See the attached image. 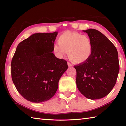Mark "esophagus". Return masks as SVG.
I'll use <instances>...</instances> for the list:
<instances>
[{
    "instance_id": "1",
    "label": "esophagus",
    "mask_w": 126,
    "mask_h": 126,
    "mask_svg": "<svg viewBox=\"0 0 126 126\" xmlns=\"http://www.w3.org/2000/svg\"><path fill=\"white\" fill-rule=\"evenodd\" d=\"M67 64L68 65V67H72V64L71 63H70L69 62H67Z\"/></svg>"
}]
</instances>
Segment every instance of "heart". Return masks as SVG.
<instances>
[{"label": "heart", "mask_w": 126, "mask_h": 126, "mask_svg": "<svg viewBox=\"0 0 126 126\" xmlns=\"http://www.w3.org/2000/svg\"><path fill=\"white\" fill-rule=\"evenodd\" d=\"M58 44L53 46V50L59 58L67 54L73 62L80 64L86 62L93 53V44L88 36L75 32L66 31L61 34Z\"/></svg>", "instance_id": "1"}]
</instances>
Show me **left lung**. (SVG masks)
Instances as JSON below:
<instances>
[{"label":"left lung","instance_id":"obj_1","mask_svg":"<svg viewBox=\"0 0 126 126\" xmlns=\"http://www.w3.org/2000/svg\"><path fill=\"white\" fill-rule=\"evenodd\" d=\"M88 34L93 44V53L86 62L74 67L78 90L90 99L103 98L113 88L119 71L118 54L113 44L99 31L89 29Z\"/></svg>","mask_w":126,"mask_h":126}]
</instances>
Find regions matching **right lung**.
<instances>
[{
  "label": "right lung",
  "mask_w": 126,
  "mask_h": 126,
  "mask_svg": "<svg viewBox=\"0 0 126 126\" xmlns=\"http://www.w3.org/2000/svg\"><path fill=\"white\" fill-rule=\"evenodd\" d=\"M58 32L35 33L20 42L13 57L12 78L25 99L40 103L50 99L67 71V61L52 53Z\"/></svg>",
  "instance_id": "1"
}]
</instances>
